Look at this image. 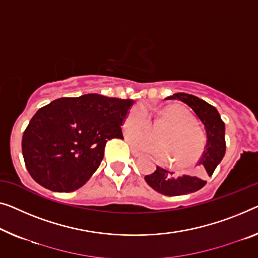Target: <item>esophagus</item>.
Listing matches in <instances>:
<instances>
[{
  "label": "esophagus",
  "instance_id": "1",
  "mask_svg": "<svg viewBox=\"0 0 258 258\" xmlns=\"http://www.w3.org/2000/svg\"><path fill=\"white\" fill-rule=\"evenodd\" d=\"M131 153H132V155L136 156V157L141 155V153H140L139 151H137V149H134V148H132V147H131Z\"/></svg>",
  "mask_w": 258,
  "mask_h": 258
}]
</instances>
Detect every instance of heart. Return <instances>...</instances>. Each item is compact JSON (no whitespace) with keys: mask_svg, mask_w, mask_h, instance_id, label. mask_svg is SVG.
Returning <instances> with one entry per match:
<instances>
[{"mask_svg":"<svg viewBox=\"0 0 258 258\" xmlns=\"http://www.w3.org/2000/svg\"><path fill=\"white\" fill-rule=\"evenodd\" d=\"M159 119L167 127L157 134L154 141L147 134L136 132L127 136L130 144L140 151L153 154L160 162H169L178 169H185L197 162L206 146V136L185 107L169 105L157 111ZM151 125V113L147 106L138 104L126 114L125 131H144Z\"/></svg>","mask_w":258,"mask_h":258,"instance_id":"1","label":"heart"}]
</instances>
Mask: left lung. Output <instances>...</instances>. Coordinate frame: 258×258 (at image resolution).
<instances>
[{"label": "left lung", "mask_w": 258, "mask_h": 258, "mask_svg": "<svg viewBox=\"0 0 258 258\" xmlns=\"http://www.w3.org/2000/svg\"><path fill=\"white\" fill-rule=\"evenodd\" d=\"M167 99H178L190 106L201 121L205 126L206 146L199 164L202 167V175L175 176L166 169L157 167L151 175H146L145 179L154 190L164 196H183L192 194L205 186L206 180L203 175L211 176L215 168L221 162L226 152L225 122L221 120L218 110L203 99L194 95L177 92L169 96Z\"/></svg>", "instance_id": "1"}]
</instances>
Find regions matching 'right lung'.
<instances>
[{"label": "right lung", "instance_id": "obj_1", "mask_svg": "<svg viewBox=\"0 0 258 258\" xmlns=\"http://www.w3.org/2000/svg\"><path fill=\"white\" fill-rule=\"evenodd\" d=\"M132 99L88 94L40 107L22 138L29 174L54 192L80 189L97 170L106 142L124 139L121 125Z\"/></svg>", "mask_w": 258, "mask_h": 258}]
</instances>
